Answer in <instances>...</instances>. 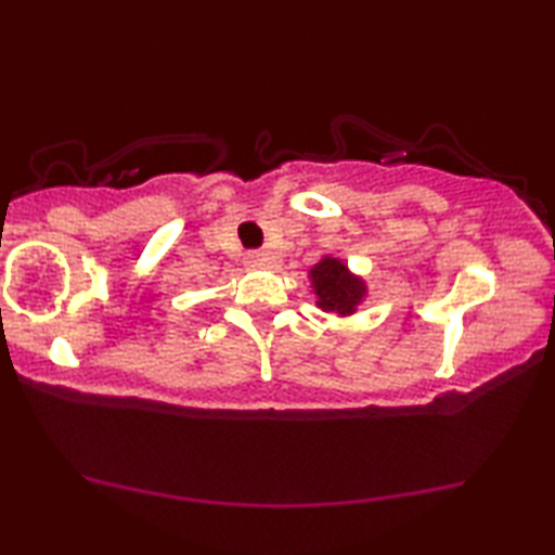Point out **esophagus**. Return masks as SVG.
Here are the masks:
<instances>
[{
	"instance_id": "34e87169",
	"label": "esophagus",
	"mask_w": 555,
	"mask_h": 555,
	"mask_svg": "<svg viewBox=\"0 0 555 555\" xmlns=\"http://www.w3.org/2000/svg\"><path fill=\"white\" fill-rule=\"evenodd\" d=\"M244 264H247L249 269H271L274 267V257H271L269 251H247Z\"/></svg>"
}]
</instances>
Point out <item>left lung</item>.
Here are the masks:
<instances>
[{"mask_svg": "<svg viewBox=\"0 0 555 555\" xmlns=\"http://www.w3.org/2000/svg\"><path fill=\"white\" fill-rule=\"evenodd\" d=\"M311 279L315 306L333 315H352L362 300L367 298V284L362 276L352 274L343 259L325 255L318 264L308 271Z\"/></svg>", "mask_w": 555, "mask_h": 555, "instance_id": "left-lung-1", "label": "left lung"}]
</instances>
